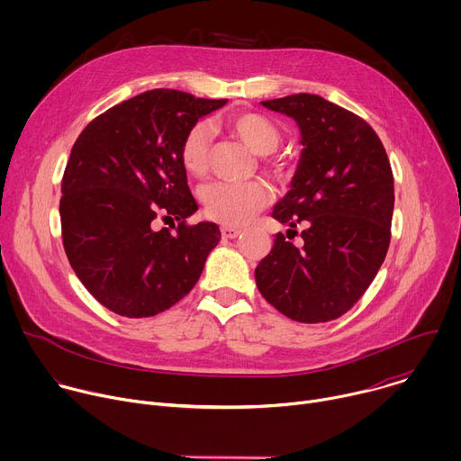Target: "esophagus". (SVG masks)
<instances>
[{"mask_svg":"<svg viewBox=\"0 0 461 461\" xmlns=\"http://www.w3.org/2000/svg\"><path fill=\"white\" fill-rule=\"evenodd\" d=\"M221 233H222L224 239H237L240 235V230L239 228H231V226H222Z\"/></svg>","mask_w":461,"mask_h":461,"instance_id":"34e87169","label":"esophagus"}]
</instances>
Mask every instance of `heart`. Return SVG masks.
<instances>
[{
  "mask_svg": "<svg viewBox=\"0 0 461 461\" xmlns=\"http://www.w3.org/2000/svg\"><path fill=\"white\" fill-rule=\"evenodd\" d=\"M231 133L257 155H270L281 144L279 127L253 111H240L226 122ZM212 129L204 122L193 123L180 144V164L191 175L201 178L210 171L212 164ZM267 166L274 173H283L279 158L267 157ZM270 187L262 182H213L203 189L204 212L210 219L230 226H242L270 204Z\"/></svg>",
  "mask_w": 461,
  "mask_h": 461,
  "instance_id": "heart-1",
  "label": "heart"
}]
</instances>
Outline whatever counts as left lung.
Masks as SVG:
<instances>
[{
	"mask_svg": "<svg viewBox=\"0 0 461 461\" xmlns=\"http://www.w3.org/2000/svg\"><path fill=\"white\" fill-rule=\"evenodd\" d=\"M262 105L292 116L303 153L292 189L272 217L301 246L276 235L255 268L257 288L299 322L347 313L379 272L390 244L393 176L375 131L357 114L317 95L299 93Z\"/></svg>",
	"mask_w": 461,
	"mask_h": 461,
	"instance_id": "obj_1",
	"label": "left lung"
}]
</instances>
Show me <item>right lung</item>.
<instances>
[{
  "label": "right lung",
  "mask_w": 461,
  "mask_h": 461,
  "mask_svg": "<svg viewBox=\"0 0 461 461\" xmlns=\"http://www.w3.org/2000/svg\"><path fill=\"white\" fill-rule=\"evenodd\" d=\"M226 102L153 89L107 109L77 139L61 178V239L75 274L107 310L151 317L199 281L221 230L185 224L199 206L180 144ZM157 218L179 224L157 230Z\"/></svg>",
  "instance_id": "right-lung-1"
}]
</instances>
